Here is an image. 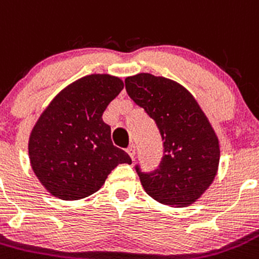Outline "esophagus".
Here are the masks:
<instances>
[{
  "mask_svg": "<svg viewBox=\"0 0 259 259\" xmlns=\"http://www.w3.org/2000/svg\"><path fill=\"white\" fill-rule=\"evenodd\" d=\"M126 152H127V154H129V156H130V158H132V159L134 158V156H135V146H133V144H132V146L127 147Z\"/></svg>",
  "mask_w": 259,
  "mask_h": 259,
  "instance_id": "34e87169",
  "label": "esophagus"
}]
</instances>
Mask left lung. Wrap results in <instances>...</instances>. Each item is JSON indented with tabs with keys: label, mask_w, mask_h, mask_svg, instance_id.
<instances>
[{
	"label": "left lung",
	"mask_w": 259,
	"mask_h": 259,
	"mask_svg": "<svg viewBox=\"0 0 259 259\" xmlns=\"http://www.w3.org/2000/svg\"><path fill=\"white\" fill-rule=\"evenodd\" d=\"M129 97L156 122L163 157L153 171L135 165L147 194L171 207L194 203L212 184L220 161L219 139L194 97L180 84L151 74L125 79Z\"/></svg>",
	"instance_id": "obj_1"
}]
</instances>
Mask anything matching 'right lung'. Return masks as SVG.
I'll return each instance as SVG.
<instances>
[{"instance_id":"add662e5","label":"right lung","mask_w":259,"mask_h":259,"mask_svg":"<svg viewBox=\"0 0 259 259\" xmlns=\"http://www.w3.org/2000/svg\"><path fill=\"white\" fill-rule=\"evenodd\" d=\"M124 88L116 76L93 74L60 92L31 130L29 157L33 171L55 197L76 200L100 189L129 154L113 146L102 120L108 103Z\"/></svg>"}]
</instances>
